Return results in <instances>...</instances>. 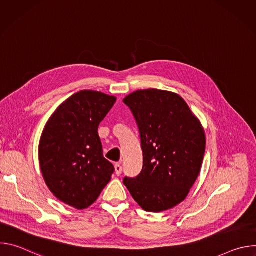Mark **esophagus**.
Here are the masks:
<instances>
[{
  "label": "esophagus",
  "instance_id": "obj_1",
  "mask_svg": "<svg viewBox=\"0 0 256 256\" xmlns=\"http://www.w3.org/2000/svg\"><path fill=\"white\" fill-rule=\"evenodd\" d=\"M114 168H116V175L120 176V175L122 174V165H120V163H118V164H116Z\"/></svg>",
  "mask_w": 256,
  "mask_h": 256
}]
</instances>
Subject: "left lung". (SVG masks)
I'll use <instances>...</instances> for the list:
<instances>
[{
    "instance_id": "8db88e82",
    "label": "left lung",
    "mask_w": 256,
    "mask_h": 256,
    "mask_svg": "<svg viewBox=\"0 0 256 256\" xmlns=\"http://www.w3.org/2000/svg\"><path fill=\"white\" fill-rule=\"evenodd\" d=\"M136 122L142 169L124 184L147 212L170 210L188 196L200 172L204 130L186 102L173 92L138 90L124 99Z\"/></svg>"
}]
</instances>
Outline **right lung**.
Masks as SVG:
<instances>
[{"mask_svg": "<svg viewBox=\"0 0 256 256\" xmlns=\"http://www.w3.org/2000/svg\"><path fill=\"white\" fill-rule=\"evenodd\" d=\"M116 101L98 91H80L56 108L42 134L38 157L46 184L77 210L95 202L114 172L103 157L98 126Z\"/></svg>", "mask_w": 256, "mask_h": 256, "instance_id": "add662e5", "label": "right lung"}]
</instances>
